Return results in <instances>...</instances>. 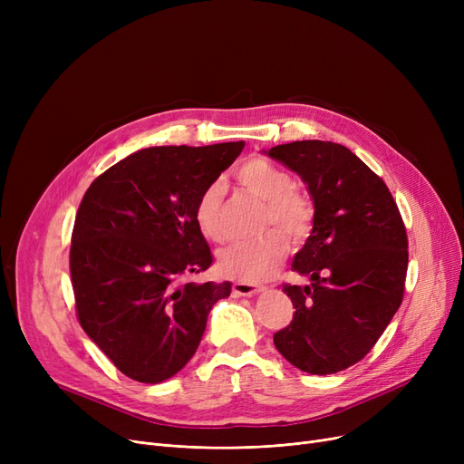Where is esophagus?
I'll use <instances>...</instances> for the list:
<instances>
[{"mask_svg": "<svg viewBox=\"0 0 464 464\" xmlns=\"http://www.w3.org/2000/svg\"><path fill=\"white\" fill-rule=\"evenodd\" d=\"M261 287L254 285V284H246V282H235L233 284V295L235 297H252L256 294H259Z\"/></svg>", "mask_w": 464, "mask_h": 464, "instance_id": "34e87169", "label": "esophagus"}]
</instances>
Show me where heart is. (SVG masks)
I'll use <instances>...</instances> for the list:
<instances>
[{
	"instance_id": "b5f03b06",
	"label": "heart",
	"mask_w": 464,
	"mask_h": 464,
	"mask_svg": "<svg viewBox=\"0 0 464 464\" xmlns=\"http://www.w3.org/2000/svg\"><path fill=\"white\" fill-rule=\"evenodd\" d=\"M237 182L257 199L265 201L261 227L273 230L254 240L233 242L218 254V269L224 276L238 282H261L271 276L294 245H304L315 226V203L310 195L295 186L294 177L284 167L263 156H252L237 169ZM224 191L218 182L208 184L193 205V222L199 233L224 242L227 233L222 222Z\"/></svg>"
}]
</instances>
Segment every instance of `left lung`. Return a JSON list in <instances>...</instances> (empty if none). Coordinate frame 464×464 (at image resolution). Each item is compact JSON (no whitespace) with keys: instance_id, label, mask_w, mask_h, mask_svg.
<instances>
[{"instance_id":"left-lung-1","label":"left lung","mask_w":464,"mask_h":464,"mask_svg":"<svg viewBox=\"0 0 464 464\" xmlns=\"http://www.w3.org/2000/svg\"><path fill=\"white\" fill-rule=\"evenodd\" d=\"M308 184L315 226L291 269L310 285L282 284L294 320L276 350L310 374H334L367 355L404 297L408 237L385 182L346 146L295 140L269 150Z\"/></svg>"}]
</instances>
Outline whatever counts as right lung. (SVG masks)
I'll return each instance as SVG.
<instances>
[{
	"mask_svg": "<svg viewBox=\"0 0 464 464\" xmlns=\"http://www.w3.org/2000/svg\"><path fill=\"white\" fill-rule=\"evenodd\" d=\"M245 142L154 146L118 161L86 189L69 271L81 327L128 378L160 383L198 350L231 284L188 280L212 265L193 205Z\"/></svg>",
	"mask_w": 464,
	"mask_h": 464,
	"instance_id": "right-lung-1",
	"label": "right lung"
}]
</instances>
